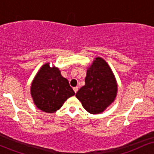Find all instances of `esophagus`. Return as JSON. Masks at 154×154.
Listing matches in <instances>:
<instances>
[{
    "label": "esophagus",
    "mask_w": 154,
    "mask_h": 154,
    "mask_svg": "<svg viewBox=\"0 0 154 154\" xmlns=\"http://www.w3.org/2000/svg\"><path fill=\"white\" fill-rule=\"evenodd\" d=\"M73 90H74V91H75V93H76L77 91H78V87H75V88H73Z\"/></svg>",
    "instance_id": "1"
}]
</instances>
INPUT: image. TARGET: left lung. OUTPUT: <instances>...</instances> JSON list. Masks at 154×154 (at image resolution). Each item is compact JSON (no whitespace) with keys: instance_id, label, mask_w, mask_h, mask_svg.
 I'll return each instance as SVG.
<instances>
[{"instance_id":"obj_1","label":"left lung","mask_w":154,"mask_h":154,"mask_svg":"<svg viewBox=\"0 0 154 154\" xmlns=\"http://www.w3.org/2000/svg\"><path fill=\"white\" fill-rule=\"evenodd\" d=\"M85 85L76 93V97L86 111L93 114L103 112L114 100L117 85L108 63L96 58L87 71Z\"/></svg>"}]
</instances>
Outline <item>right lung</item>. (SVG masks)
Masks as SVG:
<instances>
[{"label": "right lung", "instance_id": "right-lung-1", "mask_svg": "<svg viewBox=\"0 0 154 154\" xmlns=\"http://www.w3.org/2000/svg\"><path fill=\"white\" fill-rule=\"evenodd\" d=\"M75 94L69 81L61 76L59 69L50 67L49 63L41 67L32 83L31 95L35 104L47 113L59 110Z\"/></svg>", "mask_w": 154, "mask_h": 154}]
</instances>
